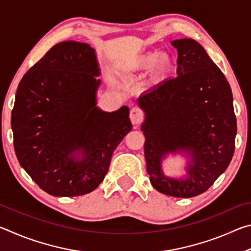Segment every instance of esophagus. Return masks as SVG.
<instances>
[{
    "label": "esophagus",
    "mask_w": 251,
    "mask_h": 251,
    "mask_svg": "<svg viewBox=\"0 0 251 251\" xmlns=\"http://www.w3.org/2000/svg\"><path fill=\"white\" fill-rule=\"evenodd\" d=\"M129 118L131 123H133L134 125H138L141 124L142 121L144 120V113L141 108L138 107H133L130 109V113H129Z\"/></svg>",
    "instance_id": "34e87169"
}]
</instances>
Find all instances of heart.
<instances>
[{"instance_id": "obj_1", "label": "heart", "mask_w": 251, "mask_h": 251, "mask_svg": "<svg viewBox=\"0 0 251 251\" xmlns=\"http://www.w3.org/2000/svg\"><path fill=\"white\" fill-rule=\"evenodd\" d=\"M174 57L168 52H150L138 55L131 61L134 70H151V78L161 82L172 74L174 70Z\"/></svg>"}]
</instances>
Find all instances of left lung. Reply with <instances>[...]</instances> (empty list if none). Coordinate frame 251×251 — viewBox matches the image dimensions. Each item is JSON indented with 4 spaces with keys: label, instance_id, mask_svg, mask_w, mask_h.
Wrapping results in <instances>:
<instances>
[{
    "label": "left lung",
    "instance_id": "left-lung-1",
    "mask_svg": "<svg viewBox=\"0 0 251 251\" xmlns=\"http://www.w3.org/2000/svg\"><path fill=\"white\" fill-rule=\"evenodd\" d=\"M177 77L138 97L145 114L147 173L159 193L178 198L201 195L226 171L235 151L237 122L230 85L205 49L192 39L172 41ZM186 156V175L169 177L161 168L168 154Z\"/></svg>",
    "mask_w": 251,
    "mask_h": 251
}]
</instances>
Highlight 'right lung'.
<instances>
[{
	"label": "right lung",
	"instance_id": "obj_1",
	"mask_svg": "<svg viewBox=\"0 0 251 251\" xmlns=\"http://www.w3.org/2000/svg\"><path fill=\"white\" fill-rule=\"evenodd\" d=\"M95 50L65 41L54 45L19 84L11 116L19 163L52 196L93 192L131 130L129 108L97 106L100 85Z\"/></svg>",
	"mask_w": 251,
	"mask_h": 251
}]
</instances>
